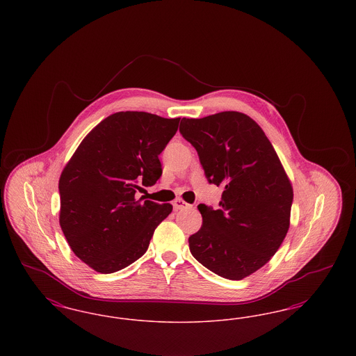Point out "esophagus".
<instances>
[{"instance_id": "esophagus-1", "label": "esophagus", "mask_w": 356, "mask_h": 356, "mask_svg": "<svg viewBox=\"0 0 356 356\" xmlns=\"http://www.w3.org/2000/svg\"><path fill=\"white\" fill-rule=\"evenodd\" d=\"M189 207V204H186L184 200H181V199H176L175 202H173V208L176 209V211H179V209H184V208H188Z\"/></svg>"}]
</instances>
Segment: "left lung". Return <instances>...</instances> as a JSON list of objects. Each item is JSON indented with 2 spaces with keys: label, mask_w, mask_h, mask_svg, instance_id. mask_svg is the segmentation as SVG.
I'll use <instances>...</instances> for the list:
<instances>
[{
  "label": "left lung",
  "mask_w": 356,
  "mask_h": 356,
  "mask_svg": "<svg viewBox=\"0 0 356 356\" xmlns=\"http://www.w3.org/2000/svg\"><path fill=\"white\" fill-rule=\"evenodd\" d=\"M180 134L197 151L209 184L221 186L218 208L200 204L202 228L188 238L193 257L229 280L270 261L289 228L293 191L270 140L240 112L184 119Z\"/></svg>",
  "instance_id": "8db88e82"
}]
</instances>
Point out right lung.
Segmentation results:
<instances>
[{"instance_id": "right-lung-1", "label": "right lung", "mask_w": 356, "mask_h": 356, "mask_svg": "<svg viewBox=\"0 0 356 356\" xmlns=\"http://www.w3.org/2000/svg\"><path fill=\"white\" fill-rule=\"evenodd\" d=\"M180 119L118 112L92 129L63 170L60 225L74 254L100 273L120 271L147 252L170 204L137 199L161 176L159 154Z\"/></svg>"}]
</instances>
